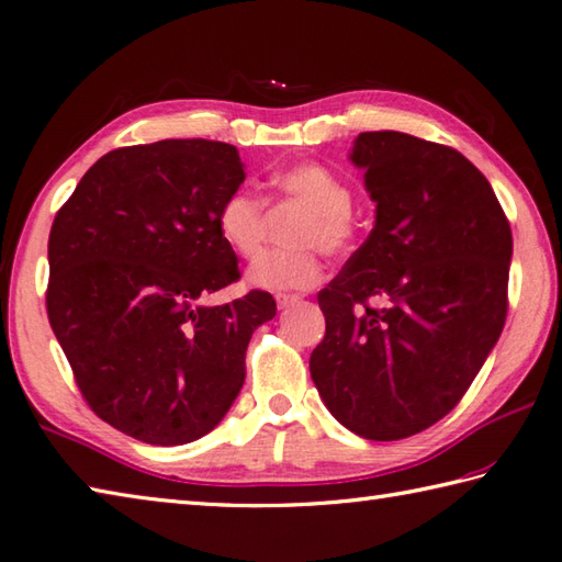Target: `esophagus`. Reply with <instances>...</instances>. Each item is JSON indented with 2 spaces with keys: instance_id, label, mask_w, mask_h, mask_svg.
Instances as JSON below:
<instances>
[{
  "instance_id": "34e87169",
  "label": "esophagus",
  "mask_w": 562,
  "mask_h": 562,
  "mask_svg": "<svg viewBox=\"0 0 562 562\" xmlns=\"http://www.w3.org/2000/svg\"><path fill=\"white\" fill-rule=\"evenodd\" d=\"M300 300H302L300 294H274V302H278L280 310H290V307H294V304H297Z\"/></svg>"
}]
</instances>
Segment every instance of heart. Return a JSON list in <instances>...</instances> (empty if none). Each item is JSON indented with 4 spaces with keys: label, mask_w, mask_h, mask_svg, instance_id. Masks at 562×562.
<instances>
[{
    "label": "heart",
    "mask_w": 562,
    "mask_h": 562,
    "mask_svg": "<svg viewBox=\"0 0 562 562\" xmlns=\"http://www.w3.org/2000/svg\"><path fill=\"white\" fill-rule=\"evenodd\" d=\"M270 187L280 201L307 211L290 231V243L297 248L265 252L250 265L246 274L248 284L268 292L307 290L322 270L312 245L326 255H344L353 246V191L334 171L319 165L282 169L272 175ZM216 228L221 240L233 252L248 260L255 258L262 248L265 228H268L265 201L248 189L231 191L218 206Z\"/></svg>",
    "instance_id": "obj_1"
}]
</instances>
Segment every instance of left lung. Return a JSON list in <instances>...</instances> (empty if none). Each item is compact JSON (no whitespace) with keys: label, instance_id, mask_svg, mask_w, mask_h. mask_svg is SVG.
Returning <instances> with one entry per match:
<instances>
[{"label":"left lung","instance_id":"left-lung-1","mask_svg":"<svg viewBox=\"0 0 562 562\" xmlns=\"http://www.w3.org/2000/svg\"><path fill=\"white\" fill-rule=\"evenodd\" d=\"M349 159L375 223L319 292L310 371L346 430L391 442L442 420L476 379L506 322L514 240L492 183L452 147L361 132Z\"/></svg>","mask_w":562,"mask_h":562}]
</instances>
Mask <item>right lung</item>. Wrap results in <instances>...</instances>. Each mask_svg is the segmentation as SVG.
Listing matches in <instances>:
<instances>
[{
  "mask_svg": "<svg viewBox=\"0 0 562 562\" xmlns=\"http://www.w3.org/2000/svg\"><path fill=\"white\" fill-rule=\"evenodd\" d=\"M243 167L213 139L108 151L50 226V329L88 405L135 440L209 435L246 381L252 331L278 312L260 290L201 302L238 280L216 213Z\"/></svg>",
  "mask_w": 562,
  "mask_h": 562,
  "instance_id": "add662e5",
  "label": "right lung"
}]
</instances>
